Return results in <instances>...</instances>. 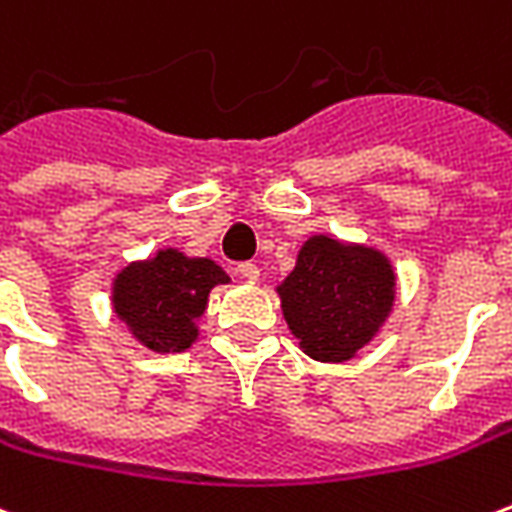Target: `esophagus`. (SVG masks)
Listing matches in <instances>:
<instances>
[{"instance_id":"obj_1","label":"esophagus","mask_w":512,"mask_h":512,"mask_svg":"<svg viewBox=\"0 0 512 512\" xmlns=\"http://www.w3.org/2000/svg\"><path fill=\"white\" fill-rule=\"evenodd\" d=\"M238 277L246 279V282H257V277H260V268L255 266V263H238Z\"/></svg>"}]
</instances>
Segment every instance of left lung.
I'll use <instances>...</instances> for the list:
<instances>
[{
	"mask_svg": "<svg viewBox=\"0 0 512 512\" xmlns=\"http://www.w3.org/2000/svg\"><path fill=\"white\" fill-rule=\"evenodd\" d=\"M282 312L304 354L318 362H345L370 343L392 310L395 274L365 246L310 238L296 268L279 285Z\"/></svg>",
	"mask_w": 512,
	"mask_h": 512,
	"instance_id": "8db88e82",
	"label": "left lung"
}]
</instances>
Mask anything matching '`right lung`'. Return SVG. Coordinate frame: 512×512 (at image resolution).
Here are the masks:
<instances>
[{
  "instance_id": "right-lung-1",
  "label": "right lung",
  "mask_w": 512,
  "mask_h": 512,
  "mask_svg": "<svg viewBox=\"0 0 512 512\" xmlns=\"http://www.w3.org/2000/svg\"><path fill=\"white\" fill-rule=\"evenodd\" d=\"M219 282H227V274L213 260H189L164 249L115 279V310L147 348L158 354L186 351L197 337L194 318H200Z\"/></svg>"
}]
</instances>
